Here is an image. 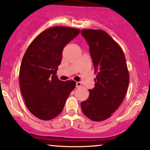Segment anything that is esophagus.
<instances>
[{"label": "esophagus", "mask_w": 150, "mask_h": 150, "mask_svg": "<svg viewBox=\"0 0 150 150\" xmlns=\"http://www.w3.org/2000/svg\"><path fill=\"white\" fill-rule=\"evenodd\" d=\"M82 86V83L80 82H77L76 83V87L77 88H80Z\"/></svg>", "instance_id": "esophagus-1"}]
</instances>
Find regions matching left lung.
I'll use <instances>...</instances> for the list:
<instances>
[{
  "mask_svg": "<svg viewBox=\"0 0 150 150\" xmlns=\"http://www.w3.org/2000/svg\"><path fill=\"white\" fill-rule=\"evenodd\" d=\"M81 34L88 42L93 60L95 88L89 90L88 99L81 103L84 115L99 122L109 118L124 100L129 76L124 52L105 31L84 29Z\"/></svg>",
  "mask_w": 150,
  "mask_h": 150,
  "instance_id": "left-lung-1",
  "label": "left lung"
}]
</instances>
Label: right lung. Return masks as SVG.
Masks as SVG:
<instances>
[{
	"label": "right lung",
	"mask_w": 150,
	"mask_h": 150,
	"mask_svg": "<svg viewBox=\"0 0 150 150\" xmlns=\"http://www.w3.org/2000/svg\"><path fill=\"white\" fill-rule=\"evenodd\" d=\"M80 31L50 28L38 35L25 52L19 73L21 91L28 109L39 119L49 120L60 114L76 85L73 80H60L56 72L62 50Z\"/></svg>",
	"instance_id": "obj_1"
}]
</instances>
